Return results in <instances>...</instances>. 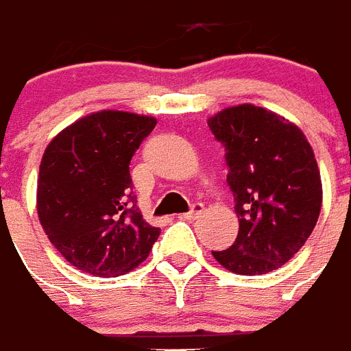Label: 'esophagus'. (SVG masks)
Instances as JSON below:
<instances>
[{
  "instance_id": "1",
  "label": "esophagus",
  "mask_w": 351,
  "mask_h": 351,
  "mask_svg": "<svg viewBox=\"0 0 351 351\" xmlns=\"http://www.w3.org/2000/svg\"><path fill=\"white\" fill-rule=\"evenodd\" d=\"M204 212V206H203V203H195L192 206V208H190V212H186V214H183V217L184 219H197L199 215L203 214Z\"/></svg>"
}]
</instances>
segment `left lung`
<instances>
[{"mask_svg": "<svg viewBox=\"0 0 351 351\" xmlns=\"http://www.w3.org/2000/svg\"><path fill=\"white\" fill-rule=\"evenodd\" d=\"M208 127L226 150V181L239 217L234 245L212 255L239 276L277 270L301 250L321 214L312 145L297 125L252 103L217 112Z\"/></svg>", "mask_w": 351, "mask_h": 351, "instance_id": "left-lung-1", "label": "left lung"}]
</instances>
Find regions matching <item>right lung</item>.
Returning <instances> with one entry per match:
<instances>
[{
  "instance_id": "obj_1",
  "label": "right lung",
  "mask_w": 351,
  "mask_h": 351,
  "mask_svg": "<svg viewBox=\"0 0 351 351\" xmlns=\"http://www.w3.org/2000/svg\"><path fill=\"white\" fill-rule=\"evenodd\" d=\"M156 117L99 110L45 148L36 208L56 250L97 277L128 274L147 259L161 230L143 219L132 192L130 159Z\"/></svg>"
}]
</instances>
